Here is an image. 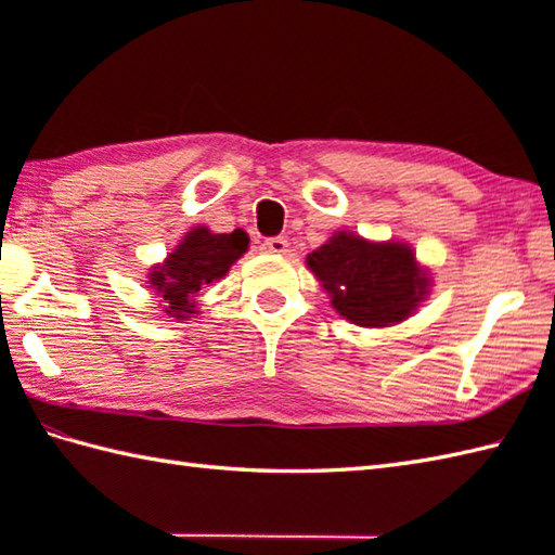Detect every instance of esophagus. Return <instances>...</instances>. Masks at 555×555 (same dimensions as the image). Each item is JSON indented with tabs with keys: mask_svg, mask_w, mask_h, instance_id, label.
Segmentation results:
<instances>
[{
	"mask_svg": "<svg viewBox=\"0 0 555 555\" xmlns=\"http://www.w3.org/2000/svg\"><path fill=\"white\" fill-rule=\"evenodd\" d=\"M264 253H271V255H286L288 253V241L284 238V235H276V238H267L262 245Z\"/></svg>",
	"mask_w": 555,
	"mask_h": 555,
	"instance_id": "obj_1",
	"label": "esophagus"
}]
</instances>
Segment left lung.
<instances>
[{
	"instance_id": "1",
	"label": "left lung",
	"mask_w": 555,
	"mask_h": 555,
	"mask_svg": "<svg viewBox=\"0 0 555 555\" xmlns=\"http://www.w3.org/2000/svg\"><path fill=\"white\" fill-rule=\"evenodd\" d=\"M308 267L332 296L334 310L358 326L403 322L429 293V279L412 247L398 241L372 243L336 231L308 255Z\"/></svg>"
}]
</instances>
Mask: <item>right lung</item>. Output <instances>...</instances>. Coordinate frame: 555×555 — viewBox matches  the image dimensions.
<instances>
[{
	"label": "right lung",
	"mask_w": 555,
	"mask_h": 555,
	"mask_svg": "<svg viewBox=\"0 0 555 555\" xmlns=\"http://www.w3.org/2000/svg\"><path fill=\"white\" fill-rule=\"evenodd\" d=\"M247 243L250 238L243 229L211 233L207 227H195L188 231L176 250L147 274V284L162 298L164 312L176 320L197 314V293L227 276L231 264L247 250Z\"/></svg>",
	"instance_id": "1"
}]
</instances>
